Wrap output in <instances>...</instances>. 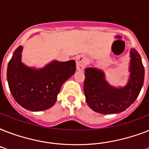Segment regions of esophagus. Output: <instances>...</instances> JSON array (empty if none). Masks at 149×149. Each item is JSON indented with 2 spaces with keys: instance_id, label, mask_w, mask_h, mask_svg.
<instances>
[{
  "instance_id": "esophagus-1",
  "label": "esophagus",
  "mask_w": 149,
  "mask_h": 149,
  "mask_svg": "<svg viewBox=\"0 0 149 149\" xmlns=\"http://www.w3.org/2000/svg\"><path fill=\"white\" fill-rule=\"evenodd\" d=\"M86 61H87V58H86V56H78L76 58V63H77V70H84V68L86 66Z\"/></svg>"
}]
</instances>
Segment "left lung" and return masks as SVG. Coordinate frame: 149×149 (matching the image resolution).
Wrapping results in <instances>:
<instances>
[{
	"label": "left lung",
	"mask_w": 149,
	"mask_h": 149,
	"mask_svg": "<svg viewBox=\"0 0 149 149\" xmlns=\"http://www.w3.org/2000/svg\"><path fill=\"white\" fill-rule=\"evenodd\" d=\"M130 57L129 79L124 87L111 86L102 70L93 67L85 70L84 94L86 103L93 111L104 114L120 113L139 97L144 84L145 69L136 50L131 49Z\"/></svg>",
	"instance_id": "obj_1"
}]
</instances>
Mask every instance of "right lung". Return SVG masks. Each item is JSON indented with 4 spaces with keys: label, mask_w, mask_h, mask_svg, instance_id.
Returning a JSON list of instances; mask_svg holds the SVG:
<instances>
[{
    "label": "right lung",
    "mask_w": 149,
    "mask_h": 149,
    "mask_svg": "<svg viewBox=\"0 0 149 149\" xmlns=\"http://www.w3.org/2000/svg\"><path fill=\"white\" fill-rule=\"evenodd\" d=\"M23 46L16 49L7 70L8 86L13 97L22 107L31 111L50 108L57 100L61 86L74 74L76 63L52 61L42 69L27 66L22 62Z\"/></svg>",
    "instance_id": "add662e5"
}]
</instances>
